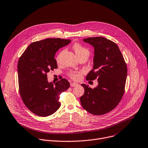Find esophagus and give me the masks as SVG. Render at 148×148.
<instances>
[{
	"label": "esophagus",
	"mask_w": 148,
	"mask_h": 148,
	"mask_svg": "<svg viewBox=\"0 0 148 148\" xmlns=\"http://www.w3.org/2000/svg\"><path fill=\"white\" fill-rule=\"evenodd\" d=\"M78 85H79L78 84L75 83V82H71V86H72V87L77 86Z\"/></svg>",
	"instance_id": "1"
}]
</instances>
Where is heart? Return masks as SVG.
<instances>
[{
    "label": "heart",
    "instance_id": "1",
    "mask_svg": "<svg viewBox=\"0 0 148 148\" xmlns=\"http://www.w3.org/2000/svg\"><path fill=\"white\" fill-rule=\"evenodd\" d=\"M73 49L77 57L84 54H87L88 55H89V51L88 49L79 43H75L73 45ZM63 53V51H61L57 56L56 58V60L58 63L60 62ZM81 75H82V72H71L69 73V76H71V77L75 80H76L80 78Z\"/></svg>",
    "mask_w": 148,
    "mask_h": 148
}]
</instances>
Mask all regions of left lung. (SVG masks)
Returning <instances> with one entry per match:
<instances>
[{
	"label": "left lung",
	"mask_w": 148,
	"mask_h": 148,
	"mask_svg": "<svg viewBox=\"0 0 148 148\" xmlns=\"http://www.w3.org/2000/svg\"><path fill=\"white\" fill-rule=\"evenodd\" d=\"M94 47L93 67L86 80L97 79L94 89L85 84V93L80 97L82 106L89 113L102 115L115 108L125 92L127 66L118 45L103 37L84 39Z\"/></svg>",
	"instance_id": "1"
}]
</instances>
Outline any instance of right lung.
<instances>
[{
  "label": "right lung",
  "mask_w": 148,
  "mask_h": 148,
  "mask_svg": "<svg viewBox=\"0 0 148 148\" xmlns=\"http://www.w3.org/2000/svg\"><path fill=\"white\" fill-rule=\"evenodd\" d=\"M71 42L70 39L47 38L32 43L19 59V89L25 106L38 116L46 117L60 106V94L70 86L62 79L56 83L49 82L47 73L58 68L56 52Z\"/></svg>",
  "instance_id": "obj_1"
}]
</instances>
